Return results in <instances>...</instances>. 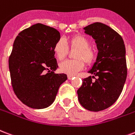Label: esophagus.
<instances>
[{"label":"esophagus","mask_w":135,"mask_h":135,"mask_svg":"<svg viewBox=\"0 0 135 135\" xmlns=\"http://www.w3.org/2000/svg\"><path fill=\"white\" fill-rule=\"evenodd\" d=\"M73 78H74V76H69V75L68 76V79H69V80H71Z\"/></svg>","instance_id":"34e87169"}]
</instances>
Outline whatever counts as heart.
Returning <instances> with one entry per match:
<instances>
[{"instance_id":"b5f03b06","label":"heart","mask_w":135,"mask_h":135,"mask_svg":"<svg viewBox=\"0 0 135 135\" xmlns=\"http://www.w3.org/2000/svg\"><path fill=\"white\" fill-rule=\"evenodd\" d=\"M71 49H78L75 54L76 60H66L59 64V69L62 73L74 76L84 67V60L86 64H90L95 59V51L90 47V42L88 38L83 35H76L69 40ZM54 52L59 60H62L69 53V47L66 40L61 38L55 43Z\"/></svg>"}]
</instances>
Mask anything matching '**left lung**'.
Wrapping results in <instances>:
<instances>
[{
    "mask_svg": "<svg viewBox=\"0 0 135 135\" xmlns=\"http://www.w3.org/2000/svg\"><path fill=\"white\" fill-rule=\"evenodd\" d=\"M84 30L95 40L98 53L88 71L93 76L83 80L78 98L84 108L98 112L110 107L122 93L127 74L125 46L122 37L103 23L95 22ZM94 75L95 81H92Z\"/></svg>",
    "mask_w": 135,
    "mask_h": 135,
    "instance_id": "1",
    "label": "left lung"
}]
</instances>
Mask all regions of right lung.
Returning <instances> with one entry per match:
<instances>
[{"mask_svg":"<svg viewBox=\"0 0 135 135\" xmlns=\"http://www.w3.org/2000/svg\"><path fill=\"white\" fill-rule=\"evenodd\" d=\"M60 39L56 29L37 23L20 32L9 57L11 84L15 95L31 108L51 105L65 74H54L58 68L54 46Z\"/></svg>","mask_w":135,"mask_h":135,"instance_id":"1","label":"right lung"}]
</instances>
